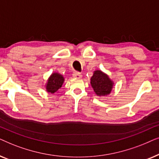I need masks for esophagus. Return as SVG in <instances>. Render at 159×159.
Instances as JSON below:
<instances>
[{
  "label": "esophagus",
  "instance_id": "obj_1",
  "mask_svg": "<svg viewBox=\"0 0 159 159\" xmlns=\"http://www.w3.org/2000/svg\"><path fill=\"white\" fill-rule=\"evenodd\" d=\"M73 76H74V77L77 78V79H80V78H82V74L80 72H75L73 74Z\"/></svg>",
  "mask_w": 159,
  "mask_h": 159
}]
</instances>
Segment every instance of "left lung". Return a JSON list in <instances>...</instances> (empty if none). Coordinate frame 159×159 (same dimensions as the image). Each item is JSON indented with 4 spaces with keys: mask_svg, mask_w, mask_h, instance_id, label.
<instances>
[{
    "mask_svg": "<svg viewBox=\"0 0 159 159\" xmlns=\"http://www.w3.org/2000/svg\"><path fill=\"white\" fill-rule=\"evenodd\" d=\"M91 86L98 96H107L112 91L114 82L106 73L101 70H95L90 79Z\"/></svg>",
    "mask_w": 159,
    "mask_h": 159,
    "instance_id": "1",
    "label": "left lung"
}]
</instances>
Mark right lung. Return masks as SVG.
<instances>
[{
  "label": "right lung",
  "instance_id": "add662e5",
  "mask_svg": "<svg viewBox=\"0 0 159 159\" xmlns=\"http://www.w3.org/2000/svg\"><path fill=\"white\" fill-rule=\"evenodd\" d=\"M64 82V77L63 75L58 72H54L50 76L45 84V89L48 93H57L58 90L61 88Z\"/></svg>",
  "mask_w": 159,
  "mask_h": 159
}]
</instances>
